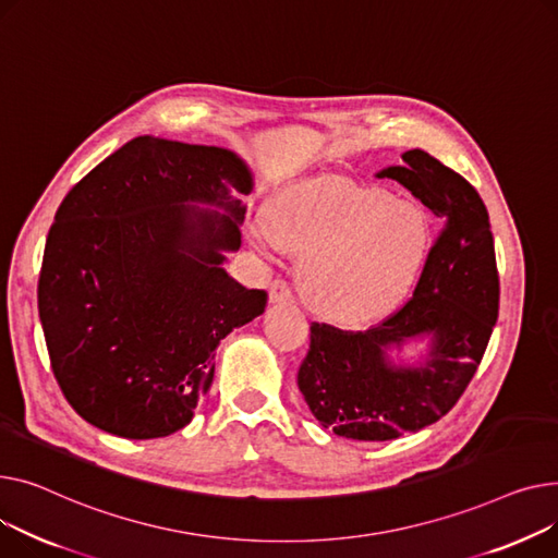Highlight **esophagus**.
I'll return each mask as SVG.
<instances>
[{
    "mask_svg": "<svg viewBox=\"0 0 558 558\" xmlns=\"http://www.w3.org/2000/svg\"><path fill=\"white\" fill-rule=\"evenodd\" d=\"M292 300L290 288L283 281H275L270 288V304H288Z\"/></svg>",
    "mask_w": 558,
    "mask_h": 558,
    "instance_id": "esophagus-1",
    "label": "esophagus"
}]
</instances>
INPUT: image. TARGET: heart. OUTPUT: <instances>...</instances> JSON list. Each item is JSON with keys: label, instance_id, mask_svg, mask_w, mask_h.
<instances>
[{"label": "heart", "instance_id": "heart-1", "mask_svg": "<svg viewBox=\"0 0 558 558\" xmlns=\"http://www.w3.org/2000/svg\"><path fill=\"white\" fill-rule=\"evenodd\" d=\"M260 250L302 256L308 308L340 326L395 313L416 286L430 252V220L416 203L342 182H304L277 193L252 227Z\"/></svg>", "mask_w": 558, "mask_h": 558}]
</instances>
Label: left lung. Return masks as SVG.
<instances>
[{
	"label": "left lung",
	"instance_id": "1",
	"mask_svg": "<svg viewBox=\"0 0 558 558\" xmlns=\"http://www.w3.org/2000/svg\"><path fill=\"white\" fill-rule=\"evenodd\" d=\"M376 178L403 184L446 220L414 298L365 333L311 326L298 374L313 416L336 435L387 441L439 421L471 383L498 322L500 281L477 191L425 150Z\"/></svg>",
	"mask_w": 558,
	"mask_h": 558
}]
</instances>
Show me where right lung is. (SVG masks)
<instances>
[{
  "instance_id": "1",
  "label": "right lung",
  "mask_w": 558,
  "mask_h": 558,
  "mask_svg": "<svg viewBox=\"0 0 558 558\" xmlns=\"http://www.w3.org/2000/svg\"><path fill=\"white\" fill-rule=\"evenodd\" d=\"M252 189L234 150L137 137L64 195L38 311L53 376L87 423L157 439L193 418L220 340L266 311L264 290L225 270Z\"/></svg>"
}]
</instances>
